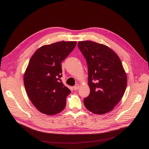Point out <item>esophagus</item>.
<instances>
[{
  "label": "esophagus",
  "mask_w": 149,
  "mask_h": 149,
  "mask_svg": "<svg viewBox=\"0 0 149 149\" xmlns=\"http://www.w3.org/2000/svg\"><path fill=\"white\" fill-rule=\"evenodd\" d=\"M79 88H80V85L79 84H76L74 86V89L75 91H77L78 89H79Z\"/></svg>",
  "instance_id": "34e87169"
}]
</instances>
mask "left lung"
<instances>
[{
	"instance_id": "8db88e82",
	"label": "left lung",
	"mask_w": 149,
	"mask_h": 149,
	"mask_svg": "<svg viewBox=\"0 0 149 149\" xmlns=\"http://www.w3.org/2000/svg\"><path fill=\"white\" fill-rule=\"evenodd\" d=\"M87 62L90 94L84 98L88 111L104 114L112 111L124 95L127 75L117 54L108 46L91 41L78 43Z\"/></svg>"
}]
</instances>
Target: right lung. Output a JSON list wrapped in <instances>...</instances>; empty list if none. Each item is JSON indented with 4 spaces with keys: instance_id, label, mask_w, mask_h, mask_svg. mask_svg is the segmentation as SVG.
Returning <instances> with one entry per match:
<instances>
[{
    "instance_id": "add662e5",
    "label": "right lung",
    "mask_w": 149,
    "mask_h": 149,
    "mask_svg": "<svg viewBox=\"0 0 149 149\" xmlns=\"http://www.w3.org/2000/svg\"><path fill=\"white\" fill-rule=\"evenodd\" d=\"M77 42L61 41L38 48L31 57L23 81L31 102L40 112L52 115L66 106L70 91L61 81V63L75 48Z\"/></svg>"
}]
</instances>
